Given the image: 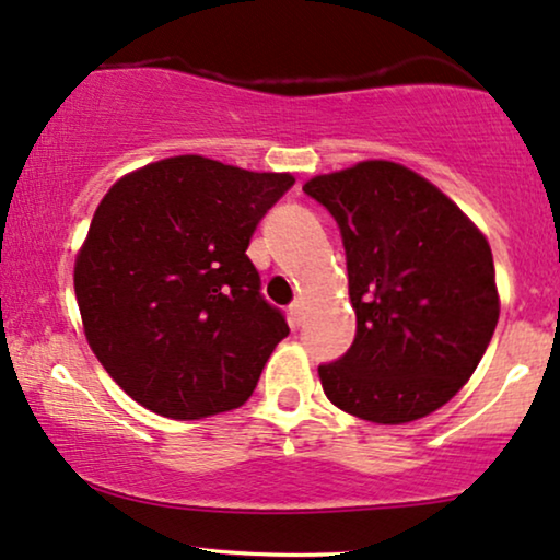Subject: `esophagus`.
Here are the masks:
<instances>
[{
  "mask_svg": "<svg viewBox=\"0 0 560 560\" xmlns=\"http://www.w3.org/2000/svg\"><path fill=\"white\" fill-rule=\"evenodd\" d=\"M288 316H291L293 327H301V324H303V301H293L291 308H288Z\"/></svg>",
  "mask_w": 560,
  "mask_h": 560,
  "instance_id": "34e87169",
  "label": "esophagus"
}]
</instances>
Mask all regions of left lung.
<instances>
[{"mask_svg": "<svg viewBox=\"0 0 560 560\" xmlns=\"http://www.w3.org/2000/svg\"><path fill=\"white\" fill-rule=\"evenodd\" d=\"M303 191L340 225L355 312L348 353L319 365L324 395L382 425L431 416L470 382L499 322L488 238L402 163L361 161Z\"/></svg>", "mask_w": 560, "mask_h": 560, "instance_id": "1", "label": "left lung"}]
</instances>
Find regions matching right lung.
Returning a JSON list of instances; mask_svg holds the SVG:
<instances>
[{
	"label": "right lung",
	"instance_id": "obj_1",
	"mask_svg": "<svg viewBox=\"0 0 560 560\" xmlns=\"http://www.w3.org/2000/svg\"><path fill=\"white\" fill-rule=\"evenodd\" d=\"M295 184L205 155L121 176L74 259L88 345L135 402L199 420L252 397L285 319L246 257L267 210Z\"/></svg>",
	"mask_w": 560,
	"mask_h": 560
}]
</instances>
